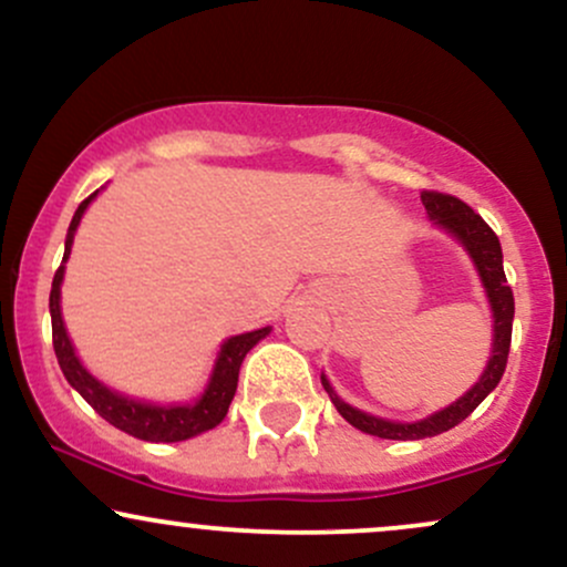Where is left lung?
<instances>
[{"label":"left lung","instance_id":"8db88e82","mask_svg":"<svg viewBox=\"0 0 567 567\" xmlns=\"http://www.w3.org/2000/svg\"><path fill=\"white\" fill-rule=\"evenodd\" d=\"M421 202H424L429 218H432L434 224H440L442 229L451 231L455 239H461L466 250L472 252L474 264H477V271L480 277H483V285L487 290V298H491V309H493V354H491V362H487L483 379L474 383L470 392L461 396L458 402H453L451 408L440 410V413L429 415L424 421H415V424H394V421L375 419V415H368L362 413V410L347 405L343 400H338V394L330 389L328 379L322 375L324 392L330 394V400H333L338 413H341L351 426L360 429V432L373 434V437H383V440H424L458 426L461 421H464L466 415H470L472 410L498 386L501 375H504L506 370V360H509V347H512L514 296L504 275V256H501V243L496 231H493L491 226H487L470 205H466V202H461L458 197H451V194L424 188V192H421Z\"/></svg>","mask_w":567,"mask_h":567}]
</instances>
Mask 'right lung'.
I'll list each match as a JSON object with an SVG mask.
<instances>
[{
    "label": "right lung",
    "instance_id": "add662e5",
    "mask_svg": "<svg viewBox=\"0 0 567 567\" xmlns=\"http://www.w3.org/2000/svg\"><path fill=\"white\" fill-rule=\"evenodd\" d=\"M97 192L90 194L87 199L76 207L74 218H71L69 234H66V250H63V264H66L71 243H74V231L80 226L82 213L87 210V205L93 202ZM63 264L58 266L53 277V290H50V317H53V349L58 357V365H61L63 375L71 386L80 392L87 405L95 410L101 419H106L109 424L122 429V432L133 434V437L146 440V442H181L194 437V434L207 432V429L218 426L224 421V415L229 413V405L237 392L239 381V365H243L245 354L256 347L261 338L269 336V328L252 330V333L234 336L220 347L216 370H213V379L207 383L205 394L199 396L194 405H146V402L127 400V396L112 392V389L103 386L101 381H95L76 360L74 347H71L66 328L61 320V282H63Z\"/></svg>",
    "mask_w": 567,
    "mask_h": 567
}]
</instances>
